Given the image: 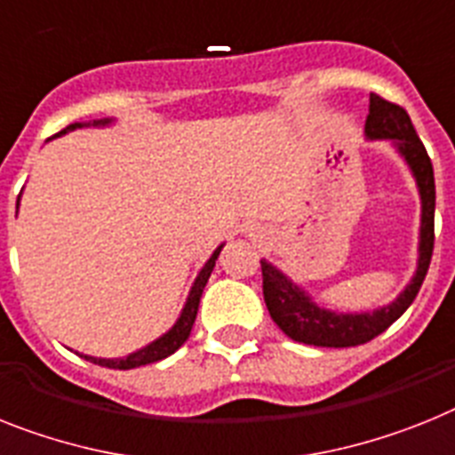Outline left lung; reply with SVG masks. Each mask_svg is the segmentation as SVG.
Here are the masks:
<instances>
[{
  "instance_id": "left-lung-1",
  "label": "left lung",
  "mask_w": 455,
  "mask_h": 455,
  "mask_svg": "<svg viewBox=\"0 0 455 455\" xmlns=\"http://www.w3.org/2000/svg\"><path fill=\"white\" fill-rule=\"evenodd\" d=\"M365 139L388 140L404 164L421 198V227H419V259L411 280L388 305L370 312H338L316 303L303 286L282 273L277 266L261 259L263 300L273 322L296 342L315 347H356L384 333L416 299L423 277L428 273L435 245V175L430 156L416 136L407 110L387 99L370 94V113L365 117Z\"/></svg>"
}]
</instances>
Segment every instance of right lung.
<instances>
[{"label": "right lung", "instance_id": "obj_1", "mask_svg": "<svg viewBox=\"0 0 455 455\" xmlns=\"http://www.w3.org/2000/svg\"><path fill=\"white\" fill-rule=\"evenodd\" d=\"M116 120H110V117H104V120H92V122H74V124H68L67 129H62L60 133L55 136H64V133L74 132V129H83V127H108L113 124ZM18 205H20V196H18ZM221 243L215 251H212V257L205 261V266L198 270L196 280H194L192 289H189V296L185 300V307H182L180 316H178V322L166 331L164 335H159L156 339H152L150 345L140 347V349L132 351L129 356H122V358H97V356H87V354H78L83 356L85 361H92V363L97 365H104V368H113V370H132V368H140V365H148V363H155V361H162V358L171 356L173 351L180 349L182 345L187 342L189 333H192V326L196 322V312H198V303H201V296H204V289L208 284V277L215 268V261L220 257Z\"/></svg>", "mask_w": 455, "mask_h": 455}]
</instances>
